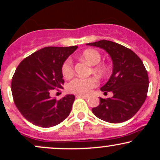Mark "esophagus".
<instances>
[{"label":"esophagus","instance_id":"esophagus-1","mask_svg":"<svg viewBox=\"0 0 160 160\" xmlns=\"http://www.w3.org/2000/svg\"><path fill=\"white\" fill-rule=\"evenodd\" d=\"M76 97L77 98H82L84 99L89 98V96H87V95H77Z\"/></svg>","mask_w":160,"mask_h":160}]
</instances>
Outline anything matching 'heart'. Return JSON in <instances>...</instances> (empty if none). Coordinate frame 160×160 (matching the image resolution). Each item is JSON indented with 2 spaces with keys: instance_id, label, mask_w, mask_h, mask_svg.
<instances>
[{
  "instance_id": "b5f03b06",
  "label": "heart",
  "mask_w": 160,
  "mask_h": 160,
  "mask_svg": "<svg viewBox=\"0 0 160 160\" xmlns=\"http://www.w3.org/2000/svg\"><path fill=\"white\" fill-rule=\"evenodd\" d=\"M81 58L89 64L90 65H95L93 71L97 74L102 76L105 74L106 68L104 65H98L102 59V56L98 51L93 49H86L82 53ZM62 72L65 78H69L73 74V62L71 59H67L64 62L62 68ZM98 85V80L94 78L73 79L68 84V91L71 93L79 95H88L93 88Z\"/></svg>"
}]
</instances>
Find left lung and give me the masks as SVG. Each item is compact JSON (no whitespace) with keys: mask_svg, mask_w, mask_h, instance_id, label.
<instances>
[{"mask_svg":"<svg viewBox=\"0 0 160 160\" xmlns=\"http://www.w3.org/2000/svg\"><path fill=\"white\" fill-rule=\"evenodd\" d=\"M104 49L113 62V72L109 80L101 88L104 92H112V98H100V104L92 109L101 120L119 123L129 120L145 102L148 91V71L141 58L130 49L102 40L86 43Z\"/></svg>","mask_w":160,"mask_h":160,"instance_id":"1","label":"left lung"}]
</instances>
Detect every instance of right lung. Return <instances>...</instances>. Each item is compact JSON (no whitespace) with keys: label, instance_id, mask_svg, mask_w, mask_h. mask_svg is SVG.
I'll list each match as a JSON object with an SVG mask.
<instances>
[{"label":"right lung","instance_id":"obj_1","mask_svg":"<svg viewBox=\"0 0 160 160\" xmlns=\"http://www.w3.org/2000/svg\"><path fill=\"white\" fill-rule=\"evenodd\" d=\"M77 49L78 46L44 47L18 65L11 82L12 98L22 115L35 126L52 127L68 117L74 95L56 100L50 92L62 89V65Z\"/></svg>","mask_w":160,"mask_h":160}]
</instances>
